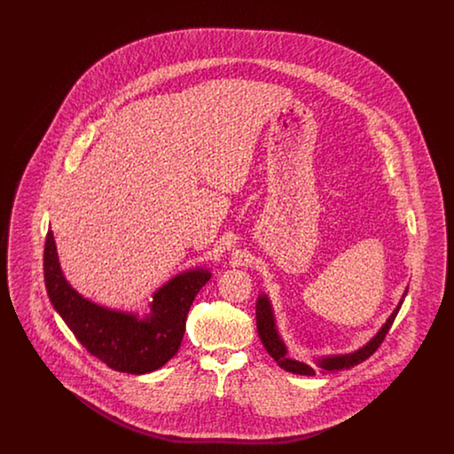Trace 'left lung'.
Returning a JSON list of instances; mask_svg holds the SVG:
<instances>
[{
    "label": "left lung",
    "mask_w": 454,
    "mask_h": 454,
    "mask_svg": "<svg viewBox=\"0 0 454 454\" xmlns=\"http://www.w3.org/2000/svg\"><path fill=\"white\" fill-rule=\"evenodd\" d=\"M409 293V287L403 291L400 301L396 304V308L393 309V313L389 315L388 320L385 324L381 325V328L374 333L372 339H369L366 344L363 347H359L357 350H352V352H347V354H330V356H320V357H315V364L317 367H320V372H328V371H342V369H350V367L357 366L361 364L363 361H366L367 357H371L376 348L381 346V342L385 340L387 333H388L391 325L395 322L403 300ZM257 330H259L260 340L265 347V350L269 352V356L279 364V366L287 371V372H293V374H302V376H315V369L309 364H304L301 361H296V359H291L287 356V347L286 342L282 340L281 333L278 330V324H276V317H274V309H272V304H270V298L262 293L257 298Z\"/></svg>",
    "instance_id": "left-lung-1"
}]
</instances>
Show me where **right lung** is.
<instances>
[{"label": "right lung", "mask_w": 454, "mask_h": 454, "mask_svg": "<svg viewBox=\"0 0 454 454\" xmlns=\"http://www.w3.org/2000/svg\"><path fill=\"white\" fill-rule=\"evenodd\" d=\"M211 276L206 267L176 274L153 293L150 313L139 317L80 294L63 274L51 230L45 238L43 281L54 309L91 356L121 372L146 374L172 359L182 344L192 301Z\"/></svg>", "instance_id": "obj_1"}]
</instances>
